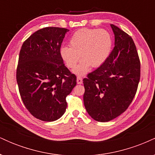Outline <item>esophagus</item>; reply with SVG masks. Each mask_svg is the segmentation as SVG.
Returning a JSON list of instances; mask_svg holds the SVG:
<instances>
[{"mask_svg": "<svg viewBox=\"0 0 155 155\" xmlns=\"http://www.w3.org/2000/svg\"><path fill=\"white\" fill-rule=\"evenodd\" d=\"M76 82H77L78 84H82V79H81V77H77V79H76Z\"/></svg>", "mask_w": 155, "mask_h": 155, "instance_id": "1", "label": "esophagus"}]
</instances>
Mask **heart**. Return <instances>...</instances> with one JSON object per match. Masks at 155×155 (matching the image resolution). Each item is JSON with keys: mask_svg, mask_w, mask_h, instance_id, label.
Masks as SVG:
<instances>
[{"mask_svg": "<svg viewBox=\"0 0 155 155\" xmlns=\"http://www.w3.org/2000/svg\"><path fill=\"white\" fill-rule=\"evenodd\" d=\"M69 44L70 47L60 48V55L71 68L76 66L80 55L81 61L73 73L81 76L87 74L91 66L100 67L106 61L111 54L113 41L106 30L83 28L72 35Z\"/></svg>", "mask_w": 155, "mask_h": 155, "instance_id": "heart-1", "label": "heart"}]
</instances>
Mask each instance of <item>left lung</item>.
Wrapping results in <instances>:
<instances>
[{
  "instance_id": "8db88e82",
  "label": "left lung",
  "mask_w": 155,
  "mask_h": 155,
  "mask_svg": "<svg viewBox=\"0 0 155 155\" xmlns=\"http://www.w3.org/2000/svg\"><path fill=\"white\" fill-rule=\"evenodd\" d=\"M114 48L106 61L83 79L84 104L97 122L111 121L128 108L140 80V64L132 38L111 25Z\"/></svg>"
}]
</instances>
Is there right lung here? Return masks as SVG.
<instances>
[{
  "instance_id": "right-lung-1",
  "label": "right lung",
  "mask_w": 155,
  "mask_h": 155,
  "mask_svg": "<svg viewBox=\"0 0 155 155\" xmlns=\"http://www.w3.org/2000/svg\"><path fill=\"white\" fill-rule=\"evenodd\" d=\"M65 28L38 30L24 42L17 69V81L27 109L38 120L53 122L67 107L66 97L76 84V77L65 66L60 47Z\"/></svg>"
}]
</instances>
